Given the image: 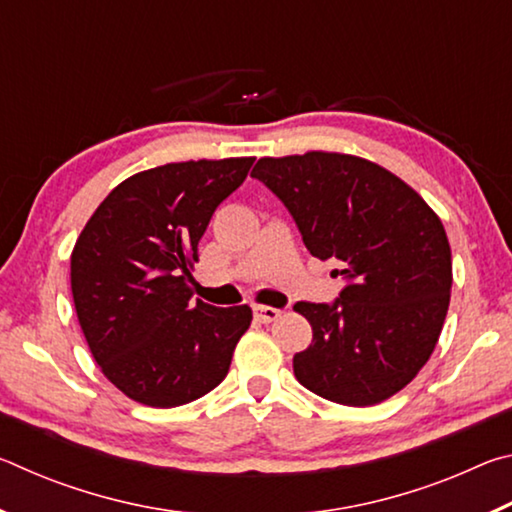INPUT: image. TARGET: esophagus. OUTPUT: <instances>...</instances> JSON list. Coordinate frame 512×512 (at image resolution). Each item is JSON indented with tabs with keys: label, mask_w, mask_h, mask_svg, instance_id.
Segmentation results:
<instances>
[{
	"label": "esophagus",
	"mask_w": 512,
	"mask_h": 512,
	"mask_svg": "<svg viewBox=\"0 0 512 512\" xmlns=\"http://www.w3.org/2000/svg\"><path fill=\"white\" fill-rule=\"evenodd\" d=\"M280 314H282V311L275 309V307H264V305L255 307V318L259 320V323H273V320L280 318Z\"/></svg>",
	"instance_id": "obj_1"
}]
</instances>
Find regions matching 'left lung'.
Wrapping results in <instances>:
<instances>
[{
	"label": "left lung",
	"mask_w": 512,
	"mask_h": 512,
	"mask_svg": "<svg viewBox=\"0 0 512 512\" xmlns=\"http://www.w3.org/2000/svg\"><path fill=\"white\" fill-rule=\"evenodd\" d=\"M262 180L298 223L307 250L350 280L334 305L298 302L314 329L293 357L302 386L325 400L372 406L429 361L452 296V248L440 216L413 187L350 153L259 158Z\"/></svg>",
	"instance_id": "1"
}]
</instances>
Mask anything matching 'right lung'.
Returning a JSON list of instances; mask_svg holds the SVG:
<instances>
[{
    "instance_id": "add662e5",
    "label": "right lung",
    "mask_w": 512,
    "mask_h": 512,
    "mask_svg": "<svg viewBox=\"0 0 512 512\" xmlns=\"http://www.w3.org/2000/svg\"><path fill=\"white\" fill-rule=\"evenodd\" d=\"M255 158L189 160L135 173L103 198L72 250V296L103 375L131 400L171 409L228 375L253 309L192 298L198 241Z\"/></svg>"
}]
</instances>
